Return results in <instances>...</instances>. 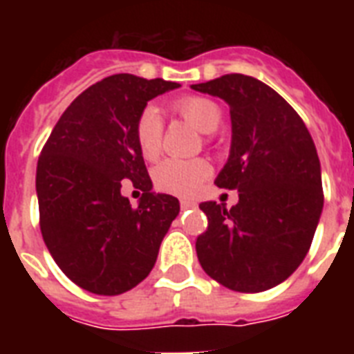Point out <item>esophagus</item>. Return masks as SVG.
I'll use <instances>...</instances> for the list:
<instances>
[{
  "label": "esophagus",
  "instance_id": "34e87169",
  "mask_svg": "<svg viewBox=\"0 0 354 354\" xmlns=\"http://www.w3.org/2000/svg\"><path fill=\"white\" fill-rule=\"evenodd\" d=\"M180 207L182 209H191V207H196V202H193V200H180Z\"/></svg>",
  "mask_w": 354,
  "mask_h": 354
}]
</instances>
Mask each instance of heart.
Returning <instances> with one entry per match:
<instances>
[{
  "mask_svg": "<svg viewBox=\"0 0 354 354\" xmlns=\"http://www.w3.org/2000/svg\"><path fill=\"white\" fill-rule=\"evenodd\" d=\"M172 110L191 122L200 132H215L222 121V110L215 101L207 97H180L172 102ZM136 143L139 154L147 161H154L161 152L163 121L154 106L141 110L136 121ZM211 174V165L202 158L194 160H165L156 167L154 183L163 193L176 196H191L200 189L204 180Z\"/></svg>",
  "mask_w": 354,
  "mask_h": 354,
  "instance_id": "heart-1",
  "label": "heart"
}]
</instances>
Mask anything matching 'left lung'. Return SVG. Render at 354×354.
Masks as SVG:
<instances>
[{
  "label": "left lung",
  "instance_id": "8db88e82",
  "mask_svg": "<svg viewBox=\"0 0 354 354\" xmlns=\"http://www.w3.org/2000/svg\"><path fill=\"white\" fill-rule=\"evenodd\" d=\"M232 113V150L215 183L236 189L232 209L202 202L207 230L196 255L230 290H268L290 277L313 244L324 209L319 158L297 112L261 80L232 73L193 84Z\"/></svg>",
  "mask_w": 354,
  "mask_h": 354
}]
</instances>
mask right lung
<instances>
[{"instance_id":"1","label":"right lung","mask_w":354,"mask_h":354,"mask_svg":"<svg viewBox=\"0 0 354 354\" xmlns=\"http://www.w3.org/2000/svg\"><path fill=\"white\" fill-rule=\"evenodd\" d=\"M174 88L163 79L106 77L66 108L41 149V236L58 268L91 294L118 296L139 285L180 213L178 198L152 193L133 133L147 102ZM124 181L144 191L138 208L120 194Z\"/></svg>"}]
</instances>
